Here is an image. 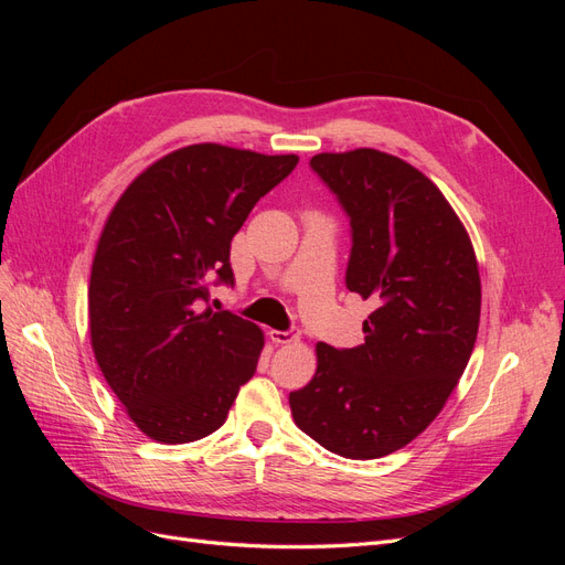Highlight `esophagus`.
<instances>
[{"label":"esophagus","mask_w":565,"mask_h":565,"mask_svg":"<svg viewBox=\"0 0 565 565\" xmlns=\"http://www.w3.org/2000/svg\"><path fill=\"white\" fill-rule=\"evenodd\" d=\"M270 339L276 341V344H292V341L299 339V330L289 328V330H270Z\"/></svg>","instance_id":"obj_1"}]
</instances>
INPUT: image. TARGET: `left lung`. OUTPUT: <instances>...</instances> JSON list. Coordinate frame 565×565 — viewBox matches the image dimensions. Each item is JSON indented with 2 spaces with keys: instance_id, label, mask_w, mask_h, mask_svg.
Instances as JSON below:
<instances>
[{
  "instance_id": "obj_1",
  "label": "left lung",
  "mask_w": 565,
  "mask_h": 565,
  "mask_svg": "<svg viewBox=\"0 0 565 565\" xmlns=\"http://www.w3.org/2000/svg\"><path fill=\"white\" fill-rule=\"evenodd\" d=\"M309 167L351 226L347 287L377 303L355 349L316 347V377L289 393L324 450L377 459L417 438L465 372L481 278L465 226L413 164L372 148L320 152Z\"/></svg>"
}]
</instances>
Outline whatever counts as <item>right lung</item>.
I'll list each match as a JSON object with an SVG mask.
<instances>
[{
    "instance_id": "1",
    "label": "right lung",
    "mask_w": 565,
    "mask_h": 565,
    "mask_svg": "<svg viewBox=\"0 0 565 565\" xmlns=\"http://www.w3.org/2000/svg\"><path fill=\"white\" fill-rule=\"evenodd\" d=\"M297 162L185 146L117 200L92 266L89 330L100 372L146 436L172 446L210 436L254 377L262 330L204 303L210 285L233 287V235Z\"/></svg>"
}]
</instances>
